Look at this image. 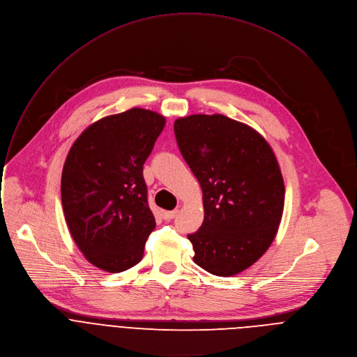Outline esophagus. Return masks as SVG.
Listing matches in <instances>:
<instances>
[{"label":"esophagus","mask_w":357,"mask_h":357,"mask_svg":"<svg viewBox=\"0 0 357 357\" xmlns=\"http://www.w3.org/2000/svg\"><path fill=\"white\" fill-rule=\"evenodd\" d=\"M177 210H173V211H165L163 213V218L166 220V221H170V220H173L176 215H177Z\"/></svg>","instance_id":"34e87169"}]
</instances>
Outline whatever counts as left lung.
<instances>
[{"label":"left lung","mask_w":357,"mask_h":357,"mask_svg":"<svg viewBox=\"0 0 357 357\" xmlns=\"http://www.w3.org/2000/svg\"><path fill=\"white\" fill-rule=\"evenodd\" d=\"M174 133L203 190L204 221L188 234L194 262L217 276L255 264L278 231L285 185L268 142L224 114L177 119Z\"/></svg>","instance_id":"left-lung-1"}]
</instances>
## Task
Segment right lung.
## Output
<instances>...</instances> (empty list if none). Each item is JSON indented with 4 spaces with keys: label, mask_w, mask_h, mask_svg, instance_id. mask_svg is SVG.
Returning <instances> with one entry per match:
<instances>
[{
    "label": "right lung",
    "mask_w": 357,
    "mask_h": 357,
    "mask_svg": "<svg viewBox=\"0 0 357 357\" xmlns=\"http://www.w3.org/2000/svg\"><path fill=\"white\" fill-rule=\"evenodd\" d=\"M166 125L133 107L91 125L72 144L62 170L65 220L77 248L95 266L117 273L143 258L155 227L143 165Z\"/></svg>",
    "instance_id": "add662e5"
}]
</instances>
